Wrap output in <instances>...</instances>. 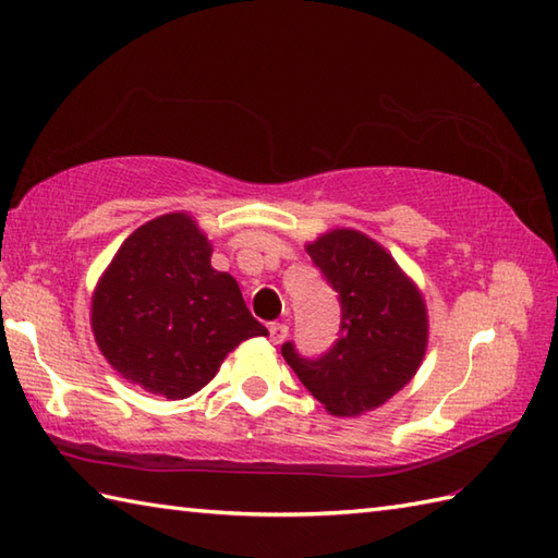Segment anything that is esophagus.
I'll return each mask as SVG.
<instances>
[{"label":"esophagus","instance_id":"1","mask_svg":"<svg viewBox=\"0 0 558 558\" xmlns=\"http://www.w3.org/2000/svg\"><path fill=\"white\" fill-rule=\"evenodd\" d=\"M268 336H270V340L276 342V345H278V342L286 340V336H288V326H286V324H270V326H268Z\"/></svg>","mask_w":558,"mask_h":558}]
</instances>
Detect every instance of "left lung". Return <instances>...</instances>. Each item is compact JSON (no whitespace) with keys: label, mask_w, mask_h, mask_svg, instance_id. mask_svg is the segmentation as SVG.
Masks as SVG:
<instances>
[{"label":"left lung","mask_w":558,"mask_h":558,"mask_svg":"<svg viewBox=\"0 0 558 558\" xmlns=\"http://www.w3.org/2000/svg\"><path fill=\"white\" fill-rule=\"evenodd\" d=\"M306 252L338 292L340 336L318 357H304L290 340L282 357L330 414L354 417L384 405L420 369L424 302L393 256L362 232L333 230Z\"/></svg>","instance_id":"left-lung-1"}]
</instances>
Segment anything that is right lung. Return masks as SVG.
Masks as SVG:
<instances>
[{"label":"right lung","mask_w":558,"mask_h":558,"mask_svg":"<svg viewBox=\"0 0 558 558\" xmlns=\"http://www.w3.org/2000/svg\"><path fill=\"white\" fill-rule=\"evenodd\" d=\"M90 324L126 381L168 400L194 396L242 340L268 336L184 213L129 234L93 294Z\"/></svg>","instance_id":"add662e5"}]
</instances>
